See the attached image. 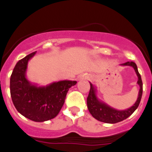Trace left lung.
Listing matches in <instances>:
<instances>
[{
	"label": "left lung",
	"mask_w": 152,
	"mask_h": 152,
	"mask_svg": "<svg viewBox=\"0 0 152 152\" xmlns=\"http://www.w3.org/2000/svg\"><path fill=\"white\" fill-rule=\"evenodd\" d=\"M121 65L125 66H132L134 69L135 72L138 77V81L137 83L140 86V91L138 98L134 105L131 106L130 108L124 110H118L116 109L108 106L103 102L100 101L96 96V89L93 86L92 83H90L91 88L89 91V95L87 99V105L88 108L91 114L92 115L93 118L97 119L98 121H102V122L109 123V124H114V123L120 122L128 118L130 115H132V113L134 112L139 106V104L140 102L142 97V93H143V83H142L141 76L140 75L136 63L133 61L125 62L124 64H121Z\"/></svg>",
	"instance_id": "left-lung-1"
}]
</instances>
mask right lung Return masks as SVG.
Returning <instances> with one entry per match:
<instances>
[{"label":"right lung","instance_id":"add662e5","mask_svg":"<svg viewBox=\"0 0 152 152\" xmlns=\"http://www.w3.org/2000/svg\"><path fill=\"white\" fill-rule=\"evenodd\" d=\"M31 53L16 63L10 78V93L15 109L25 118L36 122L54 118L64 105L68 91L76 81L61 80L38 87L26 77Z\"/></svg>","mask_w":152,"mask_h":152}]
</instances>
